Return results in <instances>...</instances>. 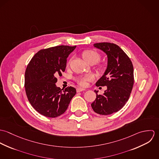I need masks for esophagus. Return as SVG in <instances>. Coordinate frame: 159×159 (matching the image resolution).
<instances>
[{"label":"esophagus","instance_id":"esophagus-1","mask_svg":"<svg viewBox=\"0 0 159 159\" xmlns=\"http://www.w3.org/2000/svg\"><path fill=\"white\" fill-rule=\"evenodd\" d=\"M85 90H86L85 89H83V88H77V89H76V91H77V92H81V91H84Z\"/></svg>","mask_w":159,"mask_h":159}]
</instances>
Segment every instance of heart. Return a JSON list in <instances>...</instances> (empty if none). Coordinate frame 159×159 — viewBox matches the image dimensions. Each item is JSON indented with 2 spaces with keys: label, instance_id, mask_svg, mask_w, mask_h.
Here are the masks:
<instances>
[{
  "label": "heart",
  "instance_id": "1",
  "mask_svg": "<svg viewBox=\"0 0 159 159\" xmlns=\"http://www.w3.org/2000/svg\"><path fill=\"white\" fill-rule=\"evenodd\" d=\"M82 56L84 59L87 62L91 64H95L100 59V55L97 52L93 50H86L83 51ZM70 61H69L67 64L68 66L70 64ZM98 67H99V69L101 70H103L104 68V66L102 64H100ZM93 80V76L92 75H87L85 76H80L77 78L76 82L78 83L79 85L81 86H86L88 81H91Z\"/></svg>",
  "mask_w": 159,
  "mask_h": 159
}]
</instances>
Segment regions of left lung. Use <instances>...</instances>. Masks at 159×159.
I'll list each match as a JSON object with an SVG mask.
<instances>
[{"instance_id": "1", "label": "left lung", "mask_w": 159, "mask_h": 159, "mask_svg": "<svg viewBox=\"0 0 159 159\" xmlns=\"http://www.w3.org/2000/svg\"><path fill=\"white\" fill-rule=\"evenodd\" d=\"M93 46L108 56V67L97 86H107L103 95H98L91 107L96 113L109 115L119 111L128 101L134 84V66L129 57L114 43L103 42Z\"/></svg>"}]
</instances>
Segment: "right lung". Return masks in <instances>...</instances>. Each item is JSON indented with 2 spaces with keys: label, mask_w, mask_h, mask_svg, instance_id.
<instances>
[{
  "label": "right lung",
  "mask_w": 159,
  "mask_h": 159,
  "mask_svg": "<svg viewBox=\"0 0 159 159\" xmlns=\"http://www.w3.org/2000/svg\"><path fill=\"white\" fill-rule=\"evenodd\" d=\"M75 48L61 45L42 49L27 66L24 80L27 97L32 107L46 117H56L64 113L76 93L71 86L62 91L56 86V77L65 71L67 58Z\"/></svg>",
  "instance_id": "1"
}]
</instances>
